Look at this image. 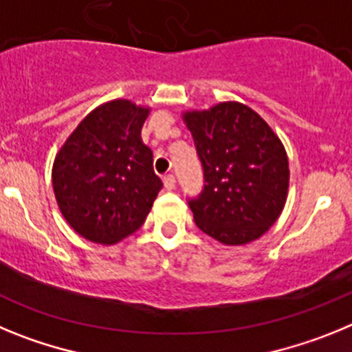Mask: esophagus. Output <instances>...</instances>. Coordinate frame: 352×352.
<instances>
[{
	"instance_id": "1",
	"label": "esophagus",
	"mask_w": 352,
	"mask_h": 352,
	"mask_svg": "<svg viewBox=\"0 0 352 352\" xmlns=\"http://www.w3.org/2000/svg\"><path fill=\"white\" fill-rule=\"evenodd\" d=\"M164 186H166L167 190H173L174 186H176V178H174L173 174H167V176H164Z\"/></svg>"
}]
</instances>
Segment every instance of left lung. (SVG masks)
Segmentation results:
<instances>
[{
  "instance_id": "1",
  "label": "left lung",
  "mask_w": 352,
  "mask_h": 352,
  "mask_svg": "<svg viewBox=\"0 0 352 352\" xmlns=\"http://www.w3.org/2000/svg\"><path fill=\"white\" fill-rule=\"evenodd\" d=\"M203 164L204 188L188 201L197 227L223 245L261 238L284 210L289 162L284 144L239 102L183 114Z\"/></svg>"
}]
</instances>
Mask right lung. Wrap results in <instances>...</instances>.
<instances>
[{
  "mask_svg": "<svg viewBox=\"0 0 352 352\" xmlns=\"http://www.w3.org/2000/svg\"><path fill=\"white\" fill-rule=\"evenodd\" d=\"M148 107L113 100L79 123L52 166V188L68 226L82 238L113 245L135 232L162 179L142 142Z\"/></svg>",
  "mask_w": 352,
  "mask_h": 352,
  "instance_id": "add662e5",
  "label": "right lung"
}]
</instances>
